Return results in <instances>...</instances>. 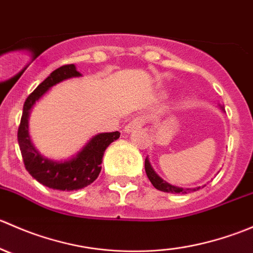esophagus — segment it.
<instances>
[{
  "instance_id": "34e87169",
  "label": "esophagus",
  "mask_w": 253,
  "mask_h": 253,
  "mask_svg": "<svg viewBox=\"0 0 253 253\" xmlns=\"http://www.w3.org/2000/svg\"><path fill=\"white\" fill-rule=\"evenodd\" d=\"M144 124H145L144 116H136L133 120H131V121H129V124L127 125L126 127H125V131H126L127 133L138 131V129L142 128V126Z\"/></svg>"
}]
</instances>
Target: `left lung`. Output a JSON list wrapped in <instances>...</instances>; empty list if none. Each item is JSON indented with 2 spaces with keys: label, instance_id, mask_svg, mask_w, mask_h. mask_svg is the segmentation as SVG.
<instances>
[{
  "label": "left lung",
  "instance_id": "1",
  "mask_svg": "<svg viewBox=\"0 0 253 253\" xmlns=\"http://www.w3.org/2000/svg\"><path fill=\"white\" fill-rule=\"evenodd\" d=\"M144 168H145V172H147L148 178H149V181L152 182V185L154 186L157 190L163 191V192H169V193H187V192H190V191H196V188L176 187V186L170 185V183H168L167 181H164L163 178H160L159 176L155 174V171L153 170V168L150 167V163H149V160H148V158H145Z\"/></svg>",
  "mask_w": 253,
  "mask_h": 253
}]
</instances>
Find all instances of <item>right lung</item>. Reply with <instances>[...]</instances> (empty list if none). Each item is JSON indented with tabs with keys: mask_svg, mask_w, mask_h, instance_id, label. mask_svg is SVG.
<instances>
[{
	"mask_svg": "<svg viewBox=\"0 0 253 253\" xmlns=\"http://www.w3.org/2000/svg\"><path fill=\"white\" fill-rule=\"evenodd\" d=\"M75 65H65L53 71L48 77L37 86L25 100L22 119L18 127V144L22 153L23 163L33 177L46 187L60 191H75L86 187L96 180L101 171V162L106 148L120 137V132L99 133L83 147L73 159L66 162H52L42 157L28 134V117L35 101L55 84L71 77H79Z\"/></svg>",
	"mask_w": 253,
	"mask_h": 253,
	"instance_id": "obj_1",
	"label": "right lung"
}]
</instances>
